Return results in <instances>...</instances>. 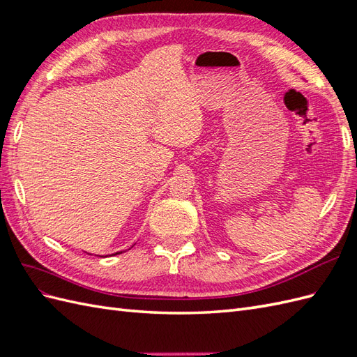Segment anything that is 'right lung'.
Segmentation results:
<instances>
[{
	"instance_id": "add662e5",
	"label": "right lung",
	"mask_w": 357,
	"mask_h": 357,
	"mask_svg": "<svg viewBox=\"0 0 357 357\" xmlns=\"http://www.w3.org/2000/svg\"><path fill=\"white\" fill-rule=\"evenodd\" d=\"M135 245V244H134ZM122 252H125V250H121V252H116V253H112V255H107V256H116V255H121ZM88 255H91V253H88ZM107 256H101V257H107Z\"/></svg>"
}]
</instances>
